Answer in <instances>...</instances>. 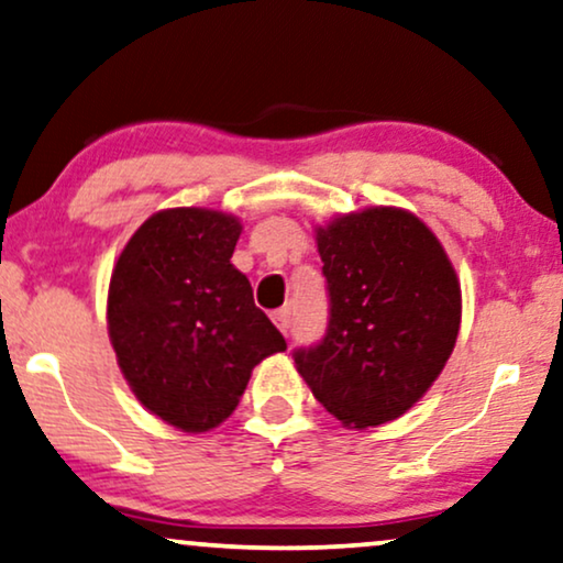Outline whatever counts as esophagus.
Instances as JSON below:
<instances>
[{"label":"esophagus","instance_id":"1","mask_svg":"<svg viewBox=\"0 0 563 563\" xmlns=\"http://www.w3.org/2000/svg\"><path fill=\"white\" fill-rule=\"evenodd\" d=\"M273 321H275V327L280 329L283 334H288V327H290V311L288 309L273 311Z\"/></svg>","mask_w":563,"mask_h":563}]
</instances>
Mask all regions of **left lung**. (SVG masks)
<instances>
[{"label": "left lung", "mask_w": 563, "mask_h": 563, "mask_svg": "<svg viewBox=\"0 0 563 563\" xmlns=\"http://www.w3.org/2000/svg\"><path fill=\"white\" fill-rule=\"evenodd\" d=\"M332 319L296 352L313 399L350 430L394 422L443 373L461 329V280L411 211L371 206L313 229Z\"/></svg>", "instance_id": "8db88e82"}]
</instances>
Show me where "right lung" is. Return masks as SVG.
<instances>
[{"instance_id":"obj_1","label":"right lung","mask_w":563,"mask_h":563,"mask_svg":"<svg viewBox=\"0 0 563 563\" xmlns=\"http://www.w3.org/2000/svg\"><path fill=\"white\" fill-rule=\"evenodd\" d=\"M239 236L231 213L164 208L133 231L110 275L108 334L125 384L190 434L227 422L254 365L286 350L231 265Z\"/></svg>"}]
</instances>
